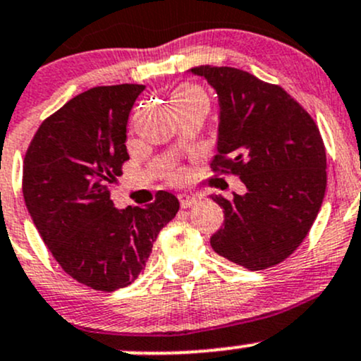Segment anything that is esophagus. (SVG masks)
<instances>
[{
	"instance_id": "1",
	"label": "esophagus",
	"mask_w": 361,
	"mask_h": 361,
	"mask_svg": "<svg viewBox=\"0 0 361 361\" xmlns=\"http://www.w3.org/2000/svg\"><path fill=\"white\" fill-rule=\"evenodd\" d=\"M178 200H180L181 207L188 209V207H192V205H195L199 199H197L195 195H192V193H180V195H178Z\"/></svg>"
}]
</instances>
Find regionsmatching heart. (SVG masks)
Listing matches in <instances>:
<instances>
[{"instance_id": "1", "label": "heart", "mask_w": 361, "mask_h": 361, "mask_svg": "<svg viewBox=\"0 0 361 361\" xmlns=\"http://www.w3.org/2000/svg\"><path fill=\"white\" fill-rule=\"evenodd\" d=\"M171 101L173 102H185V101L187 102H192V101L207 102V96H205L204 90L199 89V87L183 85V87H180L178 90H174ZM166 176H168V180H171V181H181L185 178V171L181 168H176V166H169V168L166 169Z\"/></svg>"}]
</instances>
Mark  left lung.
I'll list each match as a JSON object with an SVG mask.
<instances>
[{"instance_id": "8db88e82", "label": "left lung", "mask_w": 361, "mask_h": 361, "mask_svg": "<svg viewBox=\"0 0 361 361\" xmlns=\"http://www.w3.org/2000/svg\"><path fill=\"white\" fill-rule=\"evenodd\" d=\"M219 96V140L211 168L236 174L245 195L228 200L214 252L248 269L283 262L310 231L327 185L326 147L314 118L283 87L231 66H195Z\"/></svg>"}]
</instances>
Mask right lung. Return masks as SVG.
<instances>
[{
    "label": "right lung",
    "mask_w": 361,
    "mask_h": 361,
    "mask_svg": "<svg viewBox=\"0 0 361 361\" xmlns=\"http://www.w3.org/2000/svg\"><path fill=\"white\" fill-rule=\"evenodd\" d=\"M145 85H102L47 116L23 159L22 192L39 235L66 274L96 291L128 286L144 272L157 235L180 202L156 193L145 207L116 209L126 123Z\"/></svg>",
    "instance_id": "add662e5"
}]
</instances>
